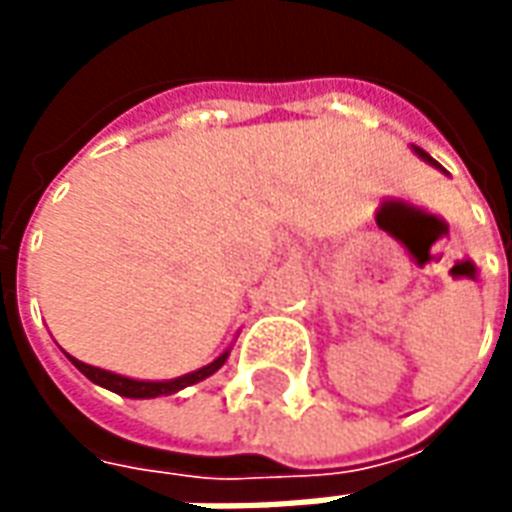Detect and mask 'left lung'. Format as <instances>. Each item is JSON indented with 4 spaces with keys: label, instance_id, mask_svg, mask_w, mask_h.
<instances>
[{
    "label": "left lung",
    "instance_id": "obj_1",
    "mask_svg": "<svg viewBox=\"0 0 512 512\" xmlns=\"http://www.w3.org/2000/svg\"><path fill=\"white\" fill-rule=\"evenodd\" d=\"M411 150H414V153H417V156H419V158H422V161H428L430 167H436V169H441V164H439V161H433V158H430V156H428V153H425V150H422V147H414V145H411ZM441 172H444V169H441Z\"/></svg>",
    "mask_w": 512,
    "mask_h": 512
}]
</instances>
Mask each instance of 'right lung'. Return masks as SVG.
I'll use <instances>...</instances> for the list:
<instances>
[{
	"label": "right lung",
	"instance_id": "obj_1",
	"mask_svg": "<svg viewBox=\"0 0 512 512\" xmlns=\"http://www.w3.org/2000/svg\"><path fill=\"white\" fill-rule=\"evenodd\" d=\"M68 359L73 362V367L84 373V376L90 378L93 384L104 386L109 392H117L120 397H134V400H150V397H164V395H175L180 389H186L191 384H200L205 381L208 376H213L219 367L227 362V356H230V348L222 351V354L213 359L211 365L200 367V370H191L186 376H178V378H167V381H142V378H128V376H120V373H112V370H101V367H93L87 365V362H79L76 356L65 354Z\"/></svg>",
	"mask_w": 512,
	"mask_h": 512
}]
</instances>
